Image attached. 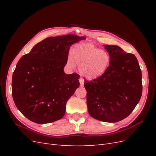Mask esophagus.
<instances>
[{
	"instance_id": "34e87169",
	"label": "esophagus",
	"mask_w": 156,
	"mask_h": 156,
	"mask_svg": "<svg viewBox=\"0 0 156 156\" xmlns=\"http://www.w3.org/2000/svg\"><path fill=\"white\" fill-rule=\"evenodd\" d=\"M79 81L80 84H81V85H83V84H84V79H83L82 77H80V78L79 79Z\"/></svg>"
}]
</instances>
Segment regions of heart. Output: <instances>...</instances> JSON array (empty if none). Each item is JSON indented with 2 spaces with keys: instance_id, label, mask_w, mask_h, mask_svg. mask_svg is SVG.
I'll use <instances>...</instances> for the list:
<instances>
[{
  "instance_id": "heart-1",
  "label": "heart",
  "mask_w": 156,
  "mask_h": 156,
  "mask_svg": "<svg viewBox=\"0 0 156 156\" xmlns=\"http://www.w3.org/2000/svg\"><path fill=\"white\" fill-rule=\"evenodd\" d=\"M110 63V56L106 51L100 50L90 44L75 45L70 51L68 64L74 68L79 66L81 74L88 79L100 76L107 69Z\"/></svg>"
}]
</instances>
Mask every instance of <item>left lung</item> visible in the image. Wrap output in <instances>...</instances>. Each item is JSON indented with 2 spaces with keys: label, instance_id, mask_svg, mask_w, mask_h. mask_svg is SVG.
Returning <instances> with one entry per match:
<instances>
[{
  "label": "left lung",
  "instance_id": "8db88e82",
  "mask_svg": "<svg viewBox=\"0 0 156 156\" xmlns=\"http://www.w3.org/2000/svg\"><path fill=\"white\" fill-rule=\"evenodd\" d=\"M110 56L105 72L84 81L89 115L96 120L117 122L134 110L142 95V73L137 59L117 45H105Z\"/></svg>",
  "mask_w": 156,
  "mask_h": 156
}]
</instances>
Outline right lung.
<instances>
[{"mask_svg":"<svg viewBox=\"0 0 156 156\" xmlns=\"http://www.w3.org/2000/svg\"><path fill=\"white\" fill-rule=\"evenodd\" d=\"M85 39L75 34L49 37L23 55L14 70V103L28 119L48 124L64 116L69 98L79 87V75L64 72L70 46Z\"/></svg>","mask_w":156,"mask_h":156,"instance_id":"1","label":"right lung"}]
</instances>
